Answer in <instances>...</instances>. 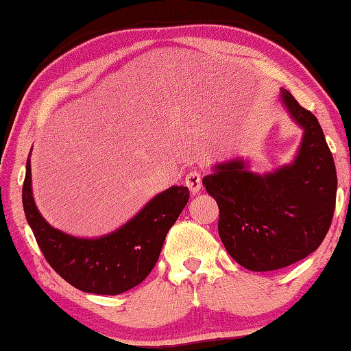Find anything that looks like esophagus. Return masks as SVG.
Returning a JSON list of instances; mask_svg holds the SVG:
<instances>
[{"instance_id":"34e87169","label":"esophagus","mask_w":351,"mask_h":351,"mask_svg":"<svg viewBox=\"0 0 351 351\" xmlns=\"http://www.w3.org/2000/svg\"><path fill=\"white\" fill-rule=\"evenodd\" d=\"M186 186L189 191L192 192V195H195L199 191H202V173L198 170H192L186 175Z\"/></svg>"}]
</instances>
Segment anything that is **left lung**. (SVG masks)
Wrapping results in <instances>:
<instances>
[{"instance_id": "obj_1", "label": "left lung", "mask_w": 351, "mask_h": 351, "mask_svg": "<svg viewBox=\"0 0 351 351\" xmlns=\"http://www.w3.org/2000/svg\"><path fill=\"white\" fill-rule=\"evenodd\" d=\"M280 101L303 130L291 164L254 173L241 158L203 178L219 204V234L236 263L270 271L306 258L324 242L336 206L337 175L319 120L281 88Z\"/></svg>"}]
</instances>
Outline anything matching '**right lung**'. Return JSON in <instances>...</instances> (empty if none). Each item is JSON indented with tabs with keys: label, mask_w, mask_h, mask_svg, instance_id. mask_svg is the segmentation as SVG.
<instances>
[{
	"label": "right lung",
	"mask_w": 351,
	"mask_h": 351,
	"mask_svg": "<svg viewBox=\"0 0 351 351\" xmlns=\"http://www.w3.org/2000/svg\"><path fill=\"white\" fill-rule=\"evenodd\" d=\"M189 202V189L171 186L158 193L115 231L76 237L53 228L32 197L31 159L26 160L23 209L48 264L82 292L119 295L145 280L159 259L165 236Z\"/></svg>",
	"instance_id": "obj_1"
}]
</instances>
